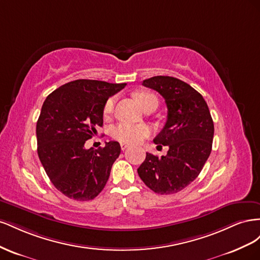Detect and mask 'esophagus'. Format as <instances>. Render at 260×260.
Here are the masks:
<instances>
[{
	"mask_svg": "<svg viewBox=\"0 0 260 260\" xmlns=\"http://www.w3.org/2000/svg\"><path fill=\"white\" fill-rule=\"evenodd\" d=\"M120 147H121L122 151H124V149H127L129 147V145L127 143H120Z\"/></svg>",
	"mask_w": 260,
	"mask_h": 260,
	"instance_id": "esophagus-1",
	"label": "esophagus"
}]
</instances>
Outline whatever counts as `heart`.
<instances>
[{"instance_id":"obj_1","label":"heart","mask_w":260,"mask_h":260,"mask_svg":"<svg viewBox=\"0 0 260 260\" xmlns=\"http://www.w3.org/2000/svg\"><path fill=\"white\" fill-rule=\"evenodd\" d=\"M137 101L141 107L144 108L151 101H157L153 94L148 92H139L136 95ZM115 106V98H109L106 102L103 108V113L105 116L111 115L114 111ZM151 133V129L146 124H132V123H119L114 127L111 131L112 137L119 141L121 143L127 144H136L140 143L147 138Z\"/></svg>"}]
</instances>
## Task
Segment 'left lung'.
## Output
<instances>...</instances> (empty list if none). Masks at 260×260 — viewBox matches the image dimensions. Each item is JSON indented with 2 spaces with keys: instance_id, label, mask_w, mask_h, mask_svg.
I'll return each mask as SVG.
<instances>
[{
  "instance_id": "left-lung-1",
  "label": "left lung",
  "mask_w": 260,
  "mask_h": 260,
  "mask_svg": "<svg viewBox=\"0 0 260 260\" xmlns=\"http://www.w3.org/2000/svg\"><path fill=\"white\" fill-rule=\"evenodd\" d=\"M142 84L158 92L168 108L167 121L154 139L169 147L167 155L146 153L138 174L152 191L178 193L194 181L211 152L214 121L207 103L190 84L169 76H156Z\"/></svg>"
}]
</instances>
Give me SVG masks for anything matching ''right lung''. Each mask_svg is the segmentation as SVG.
<instances>
[{"instance_id":"1","label":"right lung","mask_w":260,"mask_h":260,"mask_svg":"<svg viewBox=\"0 0 260 260\" xmlns=\"http://www.w3.org/2000/svg\"><path fill=\"white\" fill-rule=\"evenodd\" d=\"M127 83L79 79L45 99L37 122L38 155L51 182L65 196L91 201L103 190L120 144L86 149L84 143L103 125L105 102Z\"/></svg>"}]
</instances>
